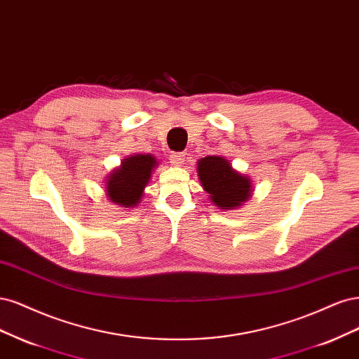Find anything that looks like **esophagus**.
<instances>
[{
	"mask_svg": "<svg viewBox=\"0 0 359 359\" xmlns=\"http://www.w3.org/2000/svg\"><path fill=\"white\" fill-rule=\"evenodd\" d=\"M170 161L175 165H180V164H183V161H184V154L183 152H171L170 154Z\"/></svg>",
	"mask_w": 359,
	"mask_h": 359,
	"instance_id": "esophagus-1",
	"label": "esophagus"
}]
</instances>
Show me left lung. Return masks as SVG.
<instances>
[{
  "label": "left lung",
  "instance_id": "1",
  "mask_svg": "<svg viewBox=\"0 0 359 359\" xmlns=\"http://www.w3.org/2000/svg\"><path fill=\"white\" fill-rule=\"evenodd\" d=\"M196 170L204 191L221 209H233L250 195V180L238 175L221 156L200 159Z\"/></svg>",
  "mask_w": 359,
  "mask_h": 359
}]
</instances>
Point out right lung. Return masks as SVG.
<instances>
[{"instance_id":"1","label":"right lung","mask_w":359,"mask_h":359,"mask_svg":"<svg viewBox=\"0 0 359 359\" xmlns=\"http://www.w3.org/2000/svg\"><path fill=\"white\" fill-rule=\"evenodd\" d=\"M156 161L152 155H134L123 161L119 170L109 177L107 195L122 207L138 205Z\"/></svg>"}]
</instances>
